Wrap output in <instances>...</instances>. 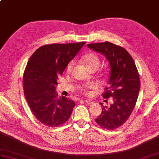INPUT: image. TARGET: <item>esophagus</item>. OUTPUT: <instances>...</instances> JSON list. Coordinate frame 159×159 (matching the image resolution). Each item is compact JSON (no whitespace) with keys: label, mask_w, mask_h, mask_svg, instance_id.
Returning <instances> with one entry per match:
<instances>
[{"label":"esophagus","mask_w":159,"mask_h":159,"mask_svg":"<svg viewBox=\"0 0 159 159\" xmlns=\"http://www.w3.org/2000/svg\"><path fill=\"white\" fill-rule=\"evenodd\" d=\"M84 101H85V102H86L87 104H91L93 103V102L90 100H84Z\"/></svg>","instance_id":"esophagus-1"}]
</instances>
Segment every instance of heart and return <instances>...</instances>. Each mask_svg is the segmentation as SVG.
Wrapping results in <instances>:
<instances>
[{"label":"heart","instance_id":"obj_1","mask_svg":"<svg viewBox=\"0 0 159 159\" xmlns=\"http://www.w3.org/2000/svg\"><path fill=\"white\" fill-rule=\"evenodd\" d=\"M83 62L85 64V65L88 67V69H90L92 68H94L96 67L98 68L100 65V59L98 57L97 55H96L95 54H88V55H86L83 58ZM73 62H71L69 63L67 67V73H70L72 70V69L73 67ZM94 87V84H88L87 86H83L82 88V90L84 93H88L87 90L88 89H91Z\"/></svg>","mask_w":159,"mask_h":159}]
</instances>
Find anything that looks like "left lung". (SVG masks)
I'll list each match as a JSON object with an SVG mask.
<instances>
[{
	"instance_id": "left-lung-1",
	"label": "left lung",
	"mask_w": 159,
	"mask_h": 159,
	"mask_svg": "<svg viewBox=\"0 0 159 159\" xmlns=\"http://www.w3.org/2000/svg\"><path fill=\"white\" fill-rule=\"evenodd\" d=\"M101 53L109 62L110 74L108 87L102 97L113 98L109 107L102 106V113L95 119L102 128L115 129L122 125L134 109L140 88V81L132 57L121 46L109 42L87 44Z\"/></svg>"
}]
</instances>
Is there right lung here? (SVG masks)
<instances>
[{
    "label": "right lung",
    "mask_w": 159,
    "mask_h": 159,
    "mask_svg": "<svg viewBox=\"0 0 159 159\" xmlns=\"http://www.w3.org/2000/svg\"><path fill=\"white\" fill-rule=\"evenodd\" d=\"M84 44L45 45L30 58L23 79L24 94L35 117L45 125L59 126L70 117L75 102L65 96L58 98L57 80Z\"/></svg>",
    "instance_id": "1"
}]
</instances>
